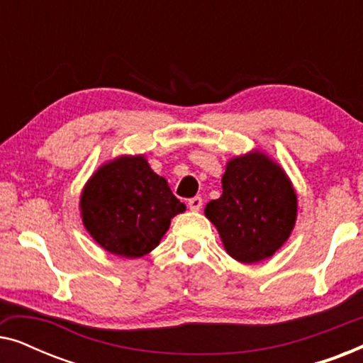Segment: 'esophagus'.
<instances>
[{"label":"esophagus","mask_w":363,"mask_h":363,"mask_svg":"<svg viewBox=\"0 0 363 363\" xmlns=\"http://www.w3.org/2000/svg\"><path fill=\"white\" fill-rule=\"evenodd\" d=\"M201 205H203L201 196H193V198H190V200H188V206H190L191 211H198L201 208Z\"/></svg>","instance_id":"1"}]
</instances>
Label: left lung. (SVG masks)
Instances as JSON below:
<instances>
[{
	"label": "left lung",
	"mask_w": 363,
	"mask_h": 363,
	"mask_svg": "<svg viewBox=\"0 0 363 363\" xmlns=\"http://www.w3.org/2000/svg\"><path fill=\"white\" fill-rule=\"evenodd\" d=\"M223 195L205 215L220 233L228 255L257 262L274 255L296 223L297 196L289 178L264 153L251 152L228 162Z\"/></svg>",
	"instance_id": "8db88e82"
}]
</instances>
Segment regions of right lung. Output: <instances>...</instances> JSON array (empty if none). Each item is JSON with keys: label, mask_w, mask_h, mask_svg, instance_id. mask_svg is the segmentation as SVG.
<instances>
[{"label": "right lung", "mask_w": 363, "mask_h": 363, "mask_svg": "<svg viewBox=\"0 0 363 363\" xmlns=\"http://www.w3.org/2000/svg\"><path fill=\"white\" fill-rule=\"evenodd\" d=\"M81 210L84 226L104 250L140 257L155 250L170 220L185 211V205L138 155L99 168L84 188Z\"/></svg>", "instance_id": "add662e5"}]
</instances>
